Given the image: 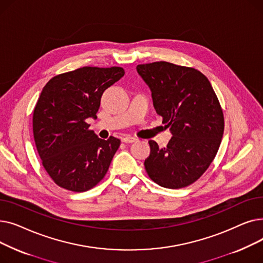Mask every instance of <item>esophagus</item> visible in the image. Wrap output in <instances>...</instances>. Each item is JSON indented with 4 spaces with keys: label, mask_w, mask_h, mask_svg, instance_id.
Returning <instances> with one entry per match:
<instances>
[{
    "label": "esophagus",
    "mask_w": 263,
    "mask_h": 263,
    "mask_svg": "<svg viewBox=\"0 0 263 263\" xmlns=\"http://www.w3.org/2000/svg\"><path fill=\"white\" fill-rule=\"evenodd\" d=\"M135 141H136L135 137H132V136H129V135H127V136H123L122 139H121V142H122V143H127V144L134 143Z\"/></svg>",
    "instance_id": "obj_1"
}]
</instances>
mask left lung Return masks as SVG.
<instances>
[{
  "instance_id": "obj_1",
  "label": "left lung",
  "mask_w": 263,
  "mask_h": 263,
  "mask_svg": "<svg viewBox=\"0 0 263 263\" xmlns=\"http://www.w3.org/2000/svg\"><path fill=\"white\" fill-rule=\"evenodd\" d=\"M136 69L173 134L163 148L149 141L146 172L163 187H185L198 180L217 154L225 127L222 106L209 80L195 68L155 62Z\"/></svg>"
}]
</instances>
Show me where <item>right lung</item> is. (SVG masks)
Listing matches in <instances>:
<instances>
[{
	"label": "right lung",
	"mask_w": 263,
	"mask_h": 263,
	"mask_svg": "<svg viewBox=\"0 0 263 263\" xmlns=\"http://www.w3.org/2000/svg\"><path fill=\"white\" fill-rule=\"evenodd\" d=\"M123 74L121 67H82L53 77L41 91L33 113L34 140L59 186L85 192L107 173L120 141L99 139L86 119L97 118L103 91Z\"/></svg>",
	"instance_id": "obj_1"
}]
</instances>
